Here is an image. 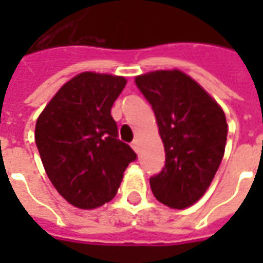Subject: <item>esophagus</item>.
<instances>
[{
	"mask_svg": "<svg viewBox=\"0 0 263 263\" xmlns=\"http://www.w3.org/2000/svg\"><path fill=\"white\" fill-rule=\"evenodd\" d=\"M131 146H132V149L135 151V152H138V149H139V141H138V139H134L131 143Z\"/></svg>",
	"mask_w": 263,
	"mask_h": 263,
	"instance_id": "obj_1",
	"label": "esophagus"
}]
</instances>
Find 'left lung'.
I'll return each mask as SVG.
<instances>
[{"label": "left lung", "mask_w": 263, "mask_h": 263, "mask_svg": "<svg viewBox=\"0 0 263 263\" xmlns=\"http://www.w3.org/2000/svg\"><path fill=\"white\" fill-rule=\"evenodd\" d=\"M152 105L165 146V167L149 179L152 193L172 209L201 197L218 171L227 142L226 114L198 83L180 70L135 79Z\"/></svg>", "instance_id": "left-lung-1"}]
</instances>
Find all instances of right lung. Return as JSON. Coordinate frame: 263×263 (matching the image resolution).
<instances>
[{
  "mask_svg": "<svg viewBox=\"0 0 263 263\" xmlns=\"http://www.w3.org/2000/svg\"><path fill=\"white\" fill-rule=\"evenodd\" d=\"M120 76L80 73L39 115L35 142L60 196L74 207L97 209L117 194L126 166L137 159L118 139L111 107L124 90Z\"/></svg>",
  "mask_w": 263,
  "mask_h": 263,
  "instance_id": "1",
  "label": "right lung"
}]
</instances>
